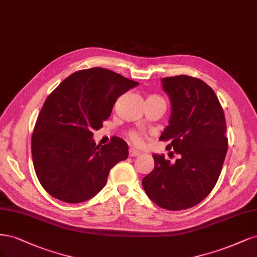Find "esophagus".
I'll list each match as a JSON object with an SVG mask.
<instances>
[{"instance_id": "1", "label": "esophagus", "mask_w": 257, "mask_h": 257, "mask_svg": "<svg viewBox=\"0 0 257 257\" xmlns=\"http://www.w3.org/2000/svg\"><path fill=\"white\" fill-rule=\"evenodd\" d=\"M140 155H141V153L138 152V151H136L135 148H130V150H129V156H130V157H138V156H140Z\"/></svg>"}]
</instances>
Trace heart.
<instances>
[{
    "label": "heart",
    "instance_id": "b5f03b06",
    "mask_svg": "<svg viewBox=\"0 0 257 257\" xmlns=\"http://www.w3.org/2000/svg\"><path fill=\"white\" fill-rule=\"evenodd\" d=\"M148 98H160V97H159V96H157V95H151V96L148 97ZM129 137H130V140H131L132 142H134L135 144H137V145H142V144H143L144 138H143V136H142V135L139 134V132L132 131V132H130Z\"/></svg>",
    "mask_w": 257,
    "mask_h": 257
}]
</instances>
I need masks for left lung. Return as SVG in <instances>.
Here are the masks:
<instances>
[{
  "label": "left lung",
  "mask_w": 257,
  "mask_h": 257,
  "mask_svg": "<svg viewBox=\"0 0 257 257\" xmlns=\"http://www.w3.org/2000/svg\"><path fill=\"white\" fill-rule=\"evenodd\" d=\"M172 103L170 125L159 140L178 155L171 163L153 155L154 170L142 185L146 194L167 210H183L201 203L216 186L228 147L224 112L213 89L186 74L162 79Z\"/></svg>",
  "instance_id": "obj_1"
}]
</instances>
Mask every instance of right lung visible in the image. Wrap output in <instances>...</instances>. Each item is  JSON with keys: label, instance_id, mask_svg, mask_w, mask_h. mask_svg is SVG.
Returning a JSON list of instances; mask_svg holds the SVG:
<instances>
[{"label": "right lung", "instance_id": "right-lung-1", "mask_svg": "<svg viewBox=\"0 0 257 257\" xmlns=\"http://www.w3.org/2000/svg\"><path fill=\"white\" fill-rule=\"evenodd\" d=\"M139 83L94 67L73 72L48 96L32 135V158L40 185L62 202L77 204L104 187L110 170L128 158V145L115 137L96 145L117 98Z\"/></svg>", "mask_w": 257, "mask_h": 257}]
</instances>
